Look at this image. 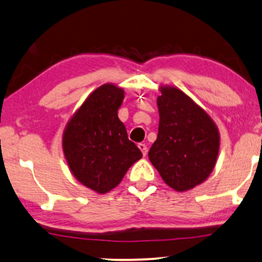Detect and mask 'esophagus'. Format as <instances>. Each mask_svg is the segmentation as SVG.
I'll return each instance as SVG.
<instances>
[{
	"mask_svg": "<svg viewBox=\"0 0 262 262\" xmlns=\"http://www.w3.org/2000/svg\"><path fill=\"white\" fill-rule=\"evenodd\" d=\"M138 148H140L141 152H142L143 157H146L147 155V146L144 143H138Z\"/></svg>",
	"mask_w": 262,
	"mask_h": 262,
	"instance_id": "esophagus-1",
	"label": "esophagus"
}]
</instances>
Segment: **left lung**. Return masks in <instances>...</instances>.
<instances>
[{
	"mask_svg": "<svg viewBox=\"0 0 262 262\" xmlns=\"http://www.w3.org/2000/svg\"><path fill=\"white\" fill-rule=\"evenodd\" d=\"M158 136L148 158L175 191H187L210 177L220 152V131L211 116L177 87L161 85Z\"/></svg>",
	"mask_w": 262,
	"mask_h": 262,
	"instance_id": "8db88e82",
	"label": "left lung"
}]
</instances>
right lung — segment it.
Instances as JSON below:
<instances>
[{
    "mask_svg": "<svg viewBox=\"0 0 262 262\" xmlns=\"http://www.w3.org/2000/svg\"><path fill=\"white\" fill-rule=\"evenodd\" d=\"M124 94V89L113 83L98 87L73 114L62 135L71 173L98 193L118 186L128 168L142 158L118 116Z\"/></svg>",
    "mask_w": 262,
    "mask_h": 262,
    "instance_id": "add662e5",
    "label": "right lung"
}]
</instances>
